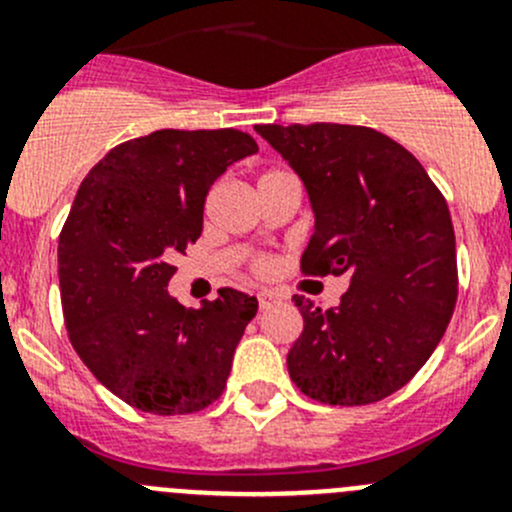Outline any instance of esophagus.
<instances>
[{
  "label": "esophagus",
  "instance_id": "1",
  "mask_svg": "<svg viewBox=\"0 0 512 512\" xmlns=\"http://www.w3.org/2000/svg\"><path fill=\"white\" fill-rule=\"evenodd\" d=\"M275 299L277 297L272 292H260V294H257V302H260V309H267L272 302H275Z\"/></svg>",
  "mask_w": 512,
  "mask_h": 512
}]
</instances>
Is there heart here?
Here are the masks:
<instances>
[{
	"label": "heart",
	"instance_id": "1",
	"mask_svg": "<svg viewBox=\"0 0 512 512\" xmlns=\"http://www.w3.org/2000/svg\"><path fill=\"white\" fill-rule=\"evenodd\" d=\"M272 173H277V170H270V173H265V175H272ZM265 175H262V178H265ZM257 270H260V272H267V270H270V262H267V260H260V262H257Z\"/></svg>",
	"mask_w": 512,
	"mask_h": 512
}]
</instances>
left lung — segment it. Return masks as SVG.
<instances>
[{
  "instance_id": "obj_1",
  "label": "left lung",
  "mask_w": 512,
  "mask_h": 512,
  "mask_svg": "<svg viewBox=\"0 0 512 512\" xmlns=\"http://www.w3.org/2000/svg\"><path fill=\"white\" fill-rule=\"evenodd\" d=\"M307 188L304 275H349L339 307L294 297L304 332L287 354L302 394L332 406L386 399L426 364L458 297L456 235L423 165L364 126H255Z\"/></svg>"
}]
</instances>
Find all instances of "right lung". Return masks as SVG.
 <instances>
[{"label": "right lung", "instance_id": "obj_1", "mask_svg": "<svg viewBox=\"0 0 512 512\" xmlns=\"http://www.w3.org/2000/svg\"><path fill=\"white\" fill-rule=\"evenodd\" d=\"M257 153L235 128H163L108 151L81 183L59 237L66 329L91 374L133 409L180 416L223 394L257 299L223 287L185 309L168 294L175 255L203 232L208 190Z\"/></svg>", "mask_w": 512, "mask_h": 512}]
</instances>
